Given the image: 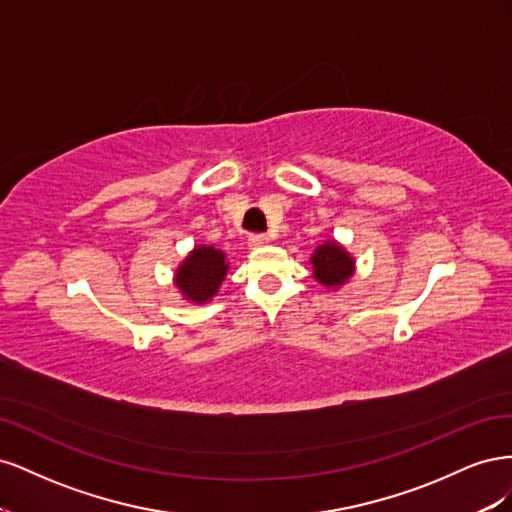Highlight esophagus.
Returning <instances> with one entry per match:
<instances>
[{
	"label": "esophagus",
	"mask_w": 512,
	"mask_h": 512,
	"mask_svg": "<svg viewBox=\"0 0 512 512\" xmlns=\"http://www.w3.org/2000/svg\"><path fill=\"white\" fill-rule=\"evenodd\" d=\"M269 243L267 235H252L250 237V247L252 250H260V247H265Z\"/></svg>",
	"instance_id": "esophagus-1"
}]
</instances>
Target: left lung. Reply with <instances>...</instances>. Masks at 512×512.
I'll list each match as a JSON object with an SVG mask.
<instances>
[{
    "instance_id": "obj_1",
    "label": "left lung",
    "mask_w": 512,
    "mask_h": 512,
    "mask_svg": "<svg viewBox=\"0 0 512 512\" xmlns=\"http://www.w3.org/2000/svg\"><path fill=\"white\" fill-rule=\"evenodd\" d=\"M314 277L327 288L344 286L354 275V258L335 239L324 241L312 254Z\"/></svg>"
}]
</instances>
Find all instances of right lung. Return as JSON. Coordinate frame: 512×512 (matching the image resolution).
I'll use <instances>...</instances> for the list:
<instances>
[{
  "label": "right lung",
  "instance_id": "add662e5",
  "mask_svg": "<svg viewBox=\"0 0 512 512\" xmlns=\"http://www.w3.org/2000/svg\"><path fill=\"white\" fill-rule=\"evenodd\" d=\"M228 265L226 254L213 245H196L177 267L175 286L185 301L207 303L220 290Z\"/></svg>",
  "mask_w": 512,
  "mask_h": 512
}]
</instances>
